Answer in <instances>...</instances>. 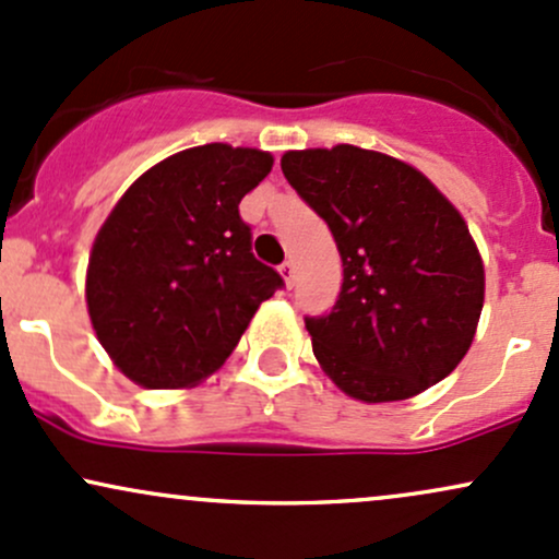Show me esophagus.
Segmentation results:
<instances>
[{"instance_id":"esophagus-1","label":"esophagus","mask_w":559,"mask_h":559,"mask_svg":"<svg viewBox=\"0 0 559 559\" xmlns=\"http://www.w3.org/2000/svg\"><path fill=\"white\" fill-rule=\"evenodd\" d=\"M280 274H282V280H285V285L293 287V280H296V266H293V261L282 263Z\"/></svg>"}]
</instances>
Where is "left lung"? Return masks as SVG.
Listing matches in <instances>:
<instances>
[{
  "label": "left lung",
  "mask_w": 559,
  "mask_h": 559,
  "mask_svg": "<svg viewBox=\"0 0 559 559\" xmlns=\"http://www.w3.org/2000/svg\"><path fill=\"white\" fill-rule=\"evenodd\" d=\"M282 174L341 250V296L324 317H306L330 380L350 399L382 404L454 372L486 290L460 211L409 163L354 144L290 150Z\"/></svg>",
  "instance_id": "1"
}]
</instances>
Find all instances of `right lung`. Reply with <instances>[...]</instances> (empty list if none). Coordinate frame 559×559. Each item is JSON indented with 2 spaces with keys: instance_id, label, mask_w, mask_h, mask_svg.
Segmentation results:
<instances>
[{
  "instance_id": "1",
  "label": "right lung",
  "mask_w": 559,
  "mask_h": 559,
  "mask_svg": "<svg viewBox=\"0 0 559 559\" xmlns=\"http://www.w3.org/2000/svg\"><path fill=\"white\" fill-rule=\"evenodd\" d=\"M263 150L200 144L144 171L105 218L86 269L97 341L142 388L216 372L285 282L250 253L240 200L272 171Z\"/></svg>"
}]
</instances>
